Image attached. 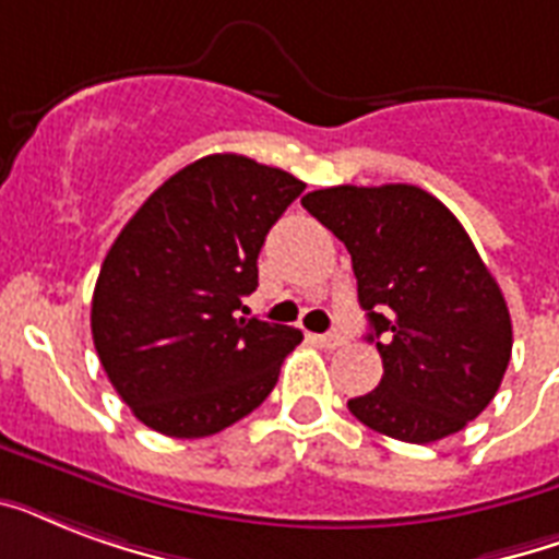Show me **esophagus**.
Returning <instances> with one entry per match:
<instances>
[{"mask_svg":"<svg viewBox=\"0 0 559 559\" xmlns=\"http://www.w3.org/2000/svg\"><path fill=\"white\" fill-rule=\"evenodd\" d=\"M322 348H340V345H345V336H342L340 331H331V333H322V336H313Z\"/></svg>","mask_w":559,"mask_h":559,"instance_id":"esophagus-1","label":"esophagus"}]
</instances>
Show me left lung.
Wrapping results in <instances>:
<instances>
[{
	"label": "left lung",
	"instance_id": "left-lung-1",
	"mask_svg": "<svg viewBox=\"0 0 559 559\" xmlns=\"http://www.w3.org/2000/svg\"><path fill=\"white\" fill-rule=\"evenodd\" d=\"M350 252L382 380L348 400L373 432L432 443L496 397L511 362L504 296L455 214L417 186L310 191L301 200Z\"/></svg>",
	"mask_w": 559,
	"mask_h": 559
}]
</instances>
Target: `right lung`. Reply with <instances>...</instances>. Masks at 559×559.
I'll return each instance as SVG.
<instances>
[{
  "label": "right lung",
  "instance_id": "1",
  "mask_svg": "<svg viewBox=\"0 0 559 559\" xmlns=\"http://www.w3.org/2000/svg\"><path fill=\"white\" fill-rule=\"evenodd\" d=\"M301 191L287 170L202 156L156 188L109 246L92 340L144 426L209 438L270 397L301 331L240 310L258 287L263 240Z\"/></svg>",
  "mask_w": 559,
  "mask_h": 559
}]
</instances>
